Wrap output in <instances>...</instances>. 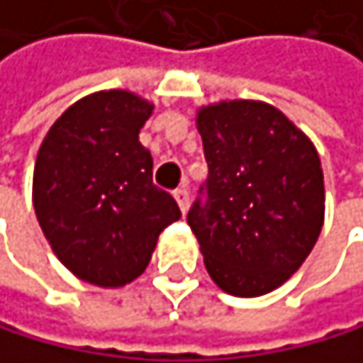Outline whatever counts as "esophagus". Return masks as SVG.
<instances>
[{
  "label": "esophagus",
  "mask_w": 363,
  "mask_h": 363,
  "mask_svg": "<svg viewBox=\"0 0 363 363\" xmlns=\"http://www.w3.org/2000/svg\"><path fill=\"white\" fill-rule=\"evenodd\" d=\"M174 198H176V203H178L180 213H187V209H189V191H187V187L176 189L174 191Z\"/></svg>",
  "instance_id": "34e87169"
}]
</instances>
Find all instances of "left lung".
<instances>
[{
    "label": "left lung",
    "instance_id": "left-lung-1",
    "mask_svg": "<svg viewBox=\"0 0 363 363\" xmlns=\"http://www.w3.org/2000/svg\"><path fill=\"white\" fill-rule=\"evenodd\" d=\"M209 165L207 203L187 223L209 278L235 298L282 286L324 225V172L313 140L271 103L218 101L196 110Z\"/></svg>",
    "mask_w": 363,
    "mask_h": 363
}]
</instances>
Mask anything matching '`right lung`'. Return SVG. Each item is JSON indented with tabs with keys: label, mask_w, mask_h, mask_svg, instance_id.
Masks as SVG:
<instances>
[{
	"label": "right lung",
	"mask_w": 363,
	"mask_h": 363,
	"mask_svg": "<svg viewBox=\"0 0 363 363\" xmlns=\"http://www.w3.org/2000/svg\"><path fill=\"white\" fill-rule=\"evenodd\" d=\"M152 112L136 92H92L52 123L37 152L39 227L59 262L101 289L136 280L160 231L180 218L176 200L152 185V154L138 140Z\"/></svg>",
	"instance_id": "obj_1"
}]
</instances>
